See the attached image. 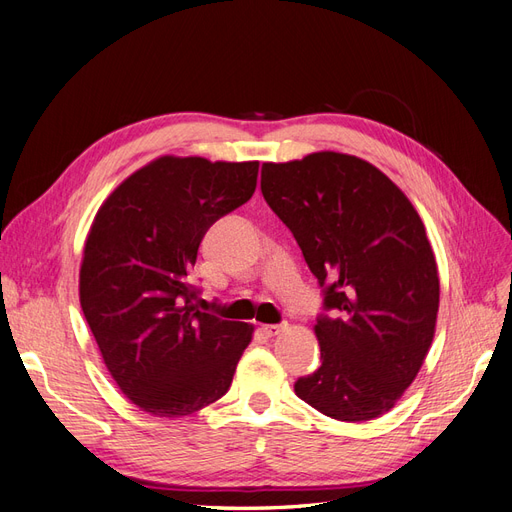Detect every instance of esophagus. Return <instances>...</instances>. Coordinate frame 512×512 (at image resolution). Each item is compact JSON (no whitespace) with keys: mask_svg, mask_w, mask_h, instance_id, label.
I'll use <instances>...</instances> for the list:
<instances>
[{"mask_svg":"<svg viewBox=\"0 0 512 512\" xmlns=\"http://www.w3.org/2000/svg\"><path fill=\"white\" fill-rule=\"evenodd\" d=\"M284 329H286V324H265V327H262V331H265L269 337L280 335Z\"/></svg>","mask_w":512,"mask_h":512,"instance_id":"esophagus-1","label":"esophagus"}]
</instances>
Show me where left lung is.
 <instances>
[{"label":"left lung","mask_w":512,"mask_h":512,"mask_svg":"<svg viewBox=\"0 0 512 512\" xmlns=\"http://www.w3.org/2000/svg\"><path fill=\"white\" fill-rule=\"evenodd\" d=\"M260 190L322 286L320 367L294 382L337 421L389 412L436 333L438 265L406 194L382 170L335 151L262 164Z\"/></svg>","instance_id":"8db88e82"}]
</instances>
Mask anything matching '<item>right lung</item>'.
<instances>
[{"instance_id": "1", "label": "right lung", "mask_w": 512, "mask_h": 512, "mask_svg": "<svg viewBox=\"0 0 512 512\" xmlns=\"http://www.w3.org/2000/svg\"><path fill=\"white\" fill-rule=\"evenodd\" d=\"M258 162L162 156L104 200L85 241L79 294L106 369L132 404L185 416L218 401L252 324L196 307L188 275L211 224L252 198Z\"/></svg>"}]
</instances>
